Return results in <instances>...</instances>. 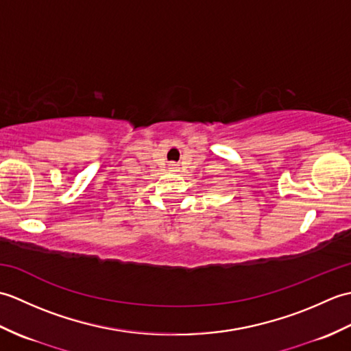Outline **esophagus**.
Returning a JSON list of instances; mask_svg holds the SVG:
<instances>
[{
	"instance_id": "esophagus-1",
	"label": "esophagus",
	"mask_w": 351,
	"mask_h": 351,
	"mask_svg": "<svg viewBox=\"0 0 351 351\" xmlns=\"http://www.w3.org/2000/svg\"><path fill=\"white\" fill-rule=\"evenodd\" d=\"M170 169H178L176 164H170Z\"/></svg>"
}]
</instances>
